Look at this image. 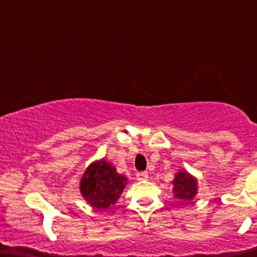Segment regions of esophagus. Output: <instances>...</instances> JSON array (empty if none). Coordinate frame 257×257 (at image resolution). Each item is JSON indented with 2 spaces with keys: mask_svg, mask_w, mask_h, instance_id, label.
Returning a JSON list of instances; mask_svg holds the SVG:
<instances>
[{
  "mask_svg": "<svg viewBox=\"0 0 257 257\" xmlns=\"http://www.w3.org/2000/svg\"><path fill=\"white\" fill-rule=\"evenodd\" d=\"M136 178H138V180H147L148 179V172L145 171H142V172H138L136 174Z\"/></svg>",
  "mask_w": 257,
  "mask_h": 257,
  "instance_id": "1",
  "label": "esophagus"
}]
</instances>
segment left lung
I'll use <instances>...</instances> for the list:
<instances>
[{"label": "left lung", "instance_id": "obj_1", "mask_svg": "<svg viewBox=\"0 0 257 257\" xmlns=\"http://www.w3.org/2000/svg\"><path fill=\"white\" fill-rule=\"evenodd\" d=\"M174 184V196L175 198L183 199V201H192L197 194V180L187 171H180L175 175Z\"/></svg>", "mask_w": 257, "mask_h": 257}]
</instances>
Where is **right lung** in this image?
I'll use <instances>...</instances> for the list:
<instances>
[{"mask_svg":"<svg viewBox=\"0 0 257 257\" xmlns=\"http://www.w3.org/2000/svg\"><path fill=\"white\" fill-rule=\"evenodd\" d=\"M126 181L127 179L118 175L110 163L101 160L88 166L81 179L79 190L92 207L105 210L117 202Z\"/></svg>","mask_w":257,"mask_h":257,"instance_id":"add662e5","label":"right lung"}]
</instances>
